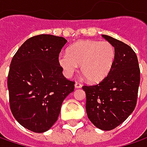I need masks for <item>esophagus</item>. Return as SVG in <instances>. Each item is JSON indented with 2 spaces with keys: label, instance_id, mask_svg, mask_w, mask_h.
I'll return each instance as SVG.
<instances>
[{
  "label": "esophagus",
  "instance_id": "1",
  "mask_svg": "<svg viewBox=\"0 0 147 147\" xmlns=\"http://www.w3.org/2000/svg\"><path fill=\"white\" fill-rule=\"evenodd\" d=\"M74 86H75L76 89H79V88L82 87V84H81V83H79V82H76L75 84H74Z\"/></svg>",
  "mask_w": 147,
  "mask_h": 147
}]
</instances>
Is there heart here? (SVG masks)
Segmentation results:
<instances>
[{"instance_id": "1", "label": "heart", "mask_w": 147, "mask_h": 147, "mask_svg": "<svg viewBox=\"0 0 147 147\" xmlns=\"http://www.w3.org/2000/svg\"><path fill=\"white\" fill-rule=\"evenodd\" d=\"M115 48L107 41H80L58 58L59 65L66 76H71L81 67L83 75L90 82L104 79L110 73L115 60Z\"/></svg>"}]
</instances>
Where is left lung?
<instances>
[{
    "label": "left lung",
    "instance_id": "left-lung-1",
    "mask_svg": "<svg viewBox=\"0 0 147 147\" xmlns=\"http://www.w3.org/2000/svg\"><path fill=\"white\" fill-rule=\"evenodd\" d=\"M115 47V60L108 75L94 85H84L86 112L97 128L110 131L125 121L135 110L140 84V68L129 45L102 35Z\"/></svg>",
    "mask_w": 147,
    "mask_h": 147
}]
</instances>
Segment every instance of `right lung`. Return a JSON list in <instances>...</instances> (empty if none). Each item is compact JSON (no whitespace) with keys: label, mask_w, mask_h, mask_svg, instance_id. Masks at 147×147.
Returning <instances> with one entry per match:
<instances>
[{"label":"right lung","mask_w":147,"mask_h":147,"mask_svg":"<svg viewBox=\"0 0 147 147\" xmlns=\"http://www.w3.org/2000/svg\"><path fill=\"white\" fill-rule=\"evenodd\" d=\"M67 40L41 34L30 37L11 59L7 78L10 108L29 131L42 133L58 120L64 99L74 90L66 79L58 56Z\"/></svg>","instance_id":"right-lung-1"}]
</instances>
